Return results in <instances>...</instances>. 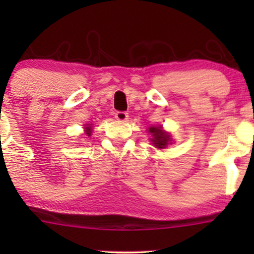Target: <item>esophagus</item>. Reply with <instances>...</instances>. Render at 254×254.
<instances>
[{
    "mask_svg": "<svg viewBox=\"0 0 254 254\" xmlns=\"http://www.w3.org/2000/svg\"><path fill=\"white\" fill-rule=\"evenodd\" d=\"M115 117L117 121H121V122H125L127 119V113L124 112V111H117V112L115 113Z\"/></svg>",
    "mask_w": 254,
    "mask_h": 254,
    "instance_id": "1",
    "label": "esophagus"
}]
</instances>
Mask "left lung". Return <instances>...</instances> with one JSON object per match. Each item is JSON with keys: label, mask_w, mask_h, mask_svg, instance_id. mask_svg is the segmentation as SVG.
Returning <instances> with one entry per match:
<instances>
[{"label": "left lung", "mask_w": 254, "mask_h": 254, "mask_svg": "<svg viewBox=\"0 0 254 254\" xmlns=\"http://www.w3.org/2000/svg\"><path fill=\"white\" fill-rule=\"evenodd\" d=\"M149 131L153 133L154 138H151V142L156 148H165L170 141V136L165 133L161 130V127H150Z\"/></svg>", "instance_id": "8db88e82"}]
</instances>
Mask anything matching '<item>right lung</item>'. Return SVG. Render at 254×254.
Returning a JSON list of instances; mask_svg holds the SVG:
<instances>
[{
  "instance_id": "add662e5",
  "label": "right lung",
  "mask_w": 254,
  "mask_h": 254,
  "mask_svg": "<svg viewBox=\"0 0 254 254\" xmlns=\"http://www.w3.org/2000/svg\"><path fill=\"white\" fill-rule=\"evenodd\" d=\"M86 129H87V133H88V136H89V130H90V127H86Z\"/></svg>"
}]
</instances>
